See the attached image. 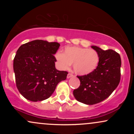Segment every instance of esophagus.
Instances as JSON below:
<instances>
[{
    "label": "esophagus",
    "mask_w": 134,
    "mask_h": 134,
    "mask_svg": "<svg viewBox=\"0 0 134 134\" xmlns=\"http://www.w3.org/2000/svg\"><path fill=\"white\" fill-rule=\"evenodd\" d=\"M73 76H74L73 74H72V73H69L68 74H67V77L69 79V78H70V77H73Z\"/></svg>",
    "instance_id": "1"
}]
</instances>
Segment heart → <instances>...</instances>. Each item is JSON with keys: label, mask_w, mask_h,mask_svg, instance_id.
I'll list each match as a JSON object with an SVG mask.
<instances>
[{"label": "heart", "mask_w": 134, "mask_h": 134, "mask_svg": "<svg viewBox=\"0 0 134 134\" xmlns=\"http://www.w3.org/2000/svg\"><path fill=\"white\" fill-rule=\"evenodd\" d=\"M60 66L63 69H68L74 64L77 74L86 75L93 72L99 64V55L94 50L80 47H66L64 53L57 52L55 55Z\"/></svg>", "instance_id": "b5f03b06"}]
</instances>
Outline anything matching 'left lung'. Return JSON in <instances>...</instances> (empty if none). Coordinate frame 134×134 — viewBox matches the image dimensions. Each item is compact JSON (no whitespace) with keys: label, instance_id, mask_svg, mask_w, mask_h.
Listing matches in <instances>:
<instances>
[{"label":"left lung","instance_id":"8db88e82","mask_svg":"<svg viewBox=\"0 0 134 134\" xmlns=\"http://www.w3.org/2000/svg\"><path fill=\"white\" fill-rule=\"evenodd\" d=\"M91 47L99 55V64L91 73L77 76L81 84L73 91L77 100L90 105L107 99L117 87L120 81L121 64L119 53L114 50Z\"/></svg>","mask_w":134,"mask_h":134}]
</instances>
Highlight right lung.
Here are the masks:
<instances>
[{
	"label": "right lung",
	"mask_w": 134,
	"mask_h": 134,
	"mask_svg": "<svg viewBox=\"0 0 134 134\" xmlns=\"http://www.w3.org/2000/svg\"><path fill=\"white\" fill-rule=\"evenodd\" d=\"M60 44L36 40L23 44L14 58L16 87L26 99L43 101L53 94L57 84L67 78L68 72L55 67V54Z\"/></svg>",
	"instance_id": "right-lung-1"
}]
</instances>
